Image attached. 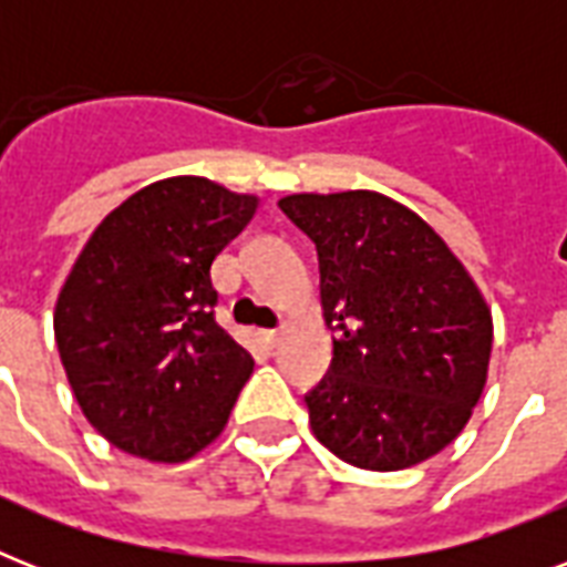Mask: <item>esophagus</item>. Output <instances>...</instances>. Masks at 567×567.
Here are the masks:
<instances>
[{
  "instance_id": "esophagus-1",
  "label": "esophagus",
  "mask_w": 567,
  "mask_h": 567,
  "mask_svg": "<svg viewBox=\"0 0 567 567\" xmlns=\"http://www.w3.org/2000/svg\"><path fill=\"white\" fill-rule=\"evenodd\" d=\"M279 341H282V332H279V329H274V332H267V344L279 347Z\"/></svg>"
}]
</instances>
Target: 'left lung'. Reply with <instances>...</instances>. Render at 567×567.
<instances>
[{
  "label": "left lung",
  "mask_w": 567,
  "mask_h": 567,
  "mask_svg": "<svg viewBox=\"0 0 567 567\" xmlns=\"http://www.w3.org/2000/svg\"><path fill=\"white\" fill-rule=\"evenodd\" d=\"M318 247L332 364L306 396L315 439L362 471L447 447L483 396L492 309L439 231L379 190L279 199Z\"/></svg>",
  "instance_id": "obj_1"
}]
</instances>
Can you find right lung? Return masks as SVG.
Instances as JSON below:
<instances>
[{
    "mask_svg": "<svg viewBox=\"0 0 567 567\" xmlns=\"http://www.w3.org/2000/svg\"><path fill=\"white\" fill-rule=\"evenodd\" d=\"M256 212V194L171 176L120 203L70 267L58 355L87 423L123 453L176 465L229 421L252 355L214 323L212 265Z\"/></svg>",
    "mask_w": 567,
    "mask_h": 567,
    "instance_id": "1",
    "label": "right lung"
}]
</instances>
